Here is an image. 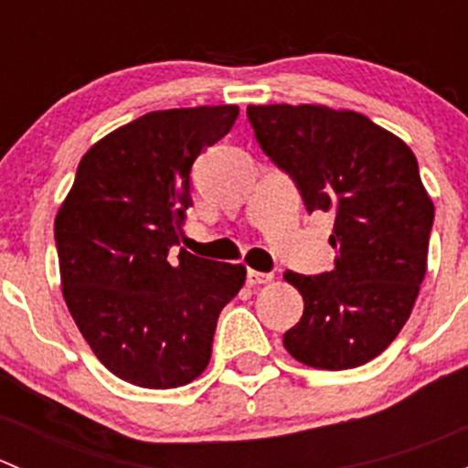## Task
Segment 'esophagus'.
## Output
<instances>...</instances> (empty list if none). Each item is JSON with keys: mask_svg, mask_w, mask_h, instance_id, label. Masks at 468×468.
I'll use <instances>...</instances> for the list:
<instances>
[{"mask_svg": "<svg viewBox=\"0 0 468 468\" xmlns=\"http://www.w3.org/2000/svg\"><path fill=\"white\" fill-rule=\"evenodd\" d=\"M271 281H273V273L249 269V273H247V282H249V285H267V282H271Z\"/></svg>", "mask_w": 468, "mask_h": 468, "instance_id": "34e87169", "label": "esophagus"}]
</instances>
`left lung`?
Here are the masks:
<instances>
[{
  "label": "left lung",
  "instance_id": "8db88e82",
  "mask_svg": "<svg viewBox=\"0 0 468 468\" xmlns=\"http://www.w3.org/2000/svg\"><path fill=\"white\" fill-rule=\"evenodd\" d=\"M247 115L308 212L335 215V267L282 276L303 296V317L282 335V346L314 369L367 365L400 333L426 276L435 206L417 158L399 135L356 111L267 103L249 106Z\"/></svg>",
  "mask_w": 468,
  "mask_h": 468
}]
</instances>
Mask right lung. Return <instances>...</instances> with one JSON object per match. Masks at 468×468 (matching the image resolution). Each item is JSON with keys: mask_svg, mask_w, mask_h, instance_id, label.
<instances>
[{"mask_svg": "<svg viewBox=\"0 0 468 468\" xmlns=\"http://www.w3.org/2000/svg\"><path fill=\"white\" fill-rule=\"evenodd\" d=\"M238 106L154 111L86 151L56 212L60 287L74 324L117 378L172 389L199 378L244 264L197 258L181 242L190 169L233 129Z\"/></svg>", "mask_w": 468, "mask_h": 468, "instance_id": "obj_1", "label": "right lung"}]
</instances>
